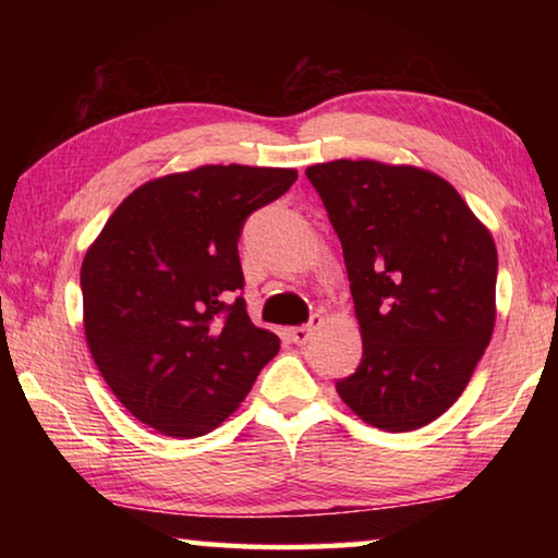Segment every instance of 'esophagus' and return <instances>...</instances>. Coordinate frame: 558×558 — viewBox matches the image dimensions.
I'll return each instance as SVG.
<instances>
[{
  "instance_id": "1",
  "label": "esophagus",
  "mask_w": 558,
  "mask_h": 558,
  "mask_svg": "<svg viewBox=\"0 0 558 558\" xmlns=\"http://www.w3.org/2000/svg\"><path fill=\"white\" fill-rule=\"evenodd\" d=\"M317 323H319V315H315L313 323H310V325L292 327V329H290V339H292V342H295V344H307V339L313 337V329H315Z\"/></svg>"
}]
</instances>
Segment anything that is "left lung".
Masks as SVG:
<instances>
[{"mask_svg": "<svg viewBox=\"0 0 558 558\" xmlns=\"http://www.w3.org/2000/svg\"><path fill=\"white\" fill-rule=\"evenodd\" d=\"M305 174L342 241L362 364L337 393L374 428L428 426L465 391L493 339L497 248L446 179L335 159Z\"/></svg>", "mask_w": 558, "mask_h": 558, "instance_id": "8db88e82", "label": "left lung"}]
</instances>
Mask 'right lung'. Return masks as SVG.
<instances>
[{"mask_svg": "<svg viewBox=\"0 0 558 558\" xmlns=\"http://www.w3.org/2000/svg\"><path fill=\"white\" fill-rule=\"evenodd\" d=\"M295 169L204 165L122 202L81 266L83 327L116 399L162 436L211 433L239 409L280 339L245 313L239 235Z\"/></svg>", "mask_w": 558, "mask_h": 558, "instance_id": "add662e5", "label": "right lung"}]
</instances>
